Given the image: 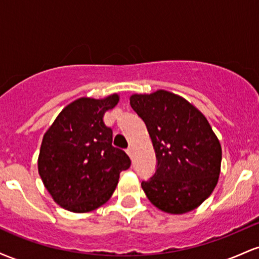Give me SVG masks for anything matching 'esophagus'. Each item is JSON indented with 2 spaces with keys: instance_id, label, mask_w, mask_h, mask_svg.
Instances as JSON below:
<instances>
[{
  "instance_id": "34e87169",
  "label": "esophagus",
  "mask_w": 259,
  "mask_h": 259,
  "mask_svg": "<svg viewBox=\"0 0 259 259\" xmlns=\"http://www.w3.org/2000/svg\"><path fill=\"white\" fill-rule=\"evenodd\" d=\"M126 153L129 154V157H132V156H133V147H129V148H127V150H126Z\"/></svg>"
}]
</instances>
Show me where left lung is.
Returning <instances> with one entry per match:
<instances>
[{"label":"left lung","mask_w":259,"mask_h":259,"mask_svg":"<svg viewBox=\"0 0 259 259\" xmlns=\"http://www.w3.org/2000/svg\"><path fill=\"white\" fill-rule=\"evenodd\" d=\"M130 105L146 124L157 168L142 190L151 203L183 214L209 197L221 174L222 147L202 113L169 91L133 95Z\"/></svg>","instance_id":"left-lung-1"}]
</instances>
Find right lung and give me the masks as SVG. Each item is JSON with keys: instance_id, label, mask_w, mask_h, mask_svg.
Listing matches in <instances>:
<instances>
[{"instance_id": "add662e5", "label": "right lung", "mask_w": 259, "mask_h": 259, "mask_svg": "<svg viewBox=\"0 0 259 259\" xmlns=\"http://www.w3.org/2000/svg\"><path fill=\"white\" fill-rule=\"evenodd\" d=\"M119 96L81 97L68 105L45 133L38 174L57 204L74 213L96 209L111 198L120 171L132 164L127 154L112 146L113 132L103 115Z\"/></svg>"}]
</instances>
